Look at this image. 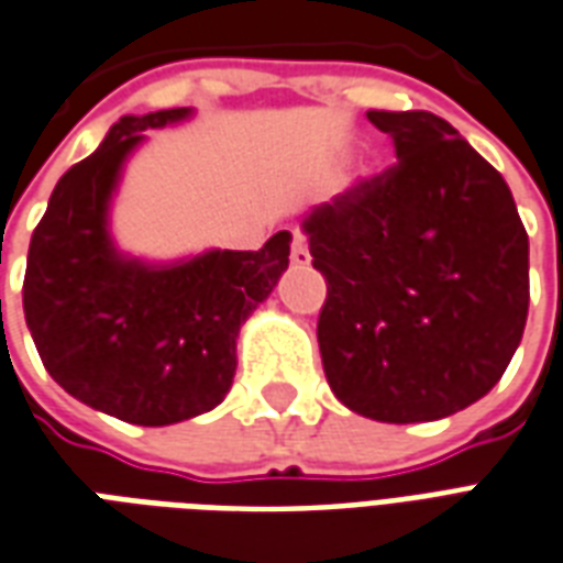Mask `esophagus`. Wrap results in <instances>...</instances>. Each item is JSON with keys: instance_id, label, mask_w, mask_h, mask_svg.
I'll use <instances>...</instances> for the list:
<instances>
[{"instance_id": "34e87169", "label": "esophagus", "mask_w": 563, "mask_h": 563, "mask_svg": "<svg viewBox=\"0 0 563 563\" xmlns=\"http://www.w3.org/2000/svg\"><path fill=\"white\" fill-rule=\"evenodd\" d=\"M292 262L295 265H310V247H307V235L301 229L292 232Z\"/></svg>"}]
</instances>
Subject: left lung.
I'll return each mask as SVG.
<instances>
[{"label":"left lung","instance_id":"obj_1","mask_svg":"<svg viewBox=\"0 0 563 563\" xmlns=\"http://www.w3.org/2000/svg\"><path fill=\"white\" fill-rule=\"evenodd\" d=\"M397 164L307 218L319 352L336 399L382 423L486 397L528 319V232L510 187L427 110H369Z\"/></svg>","mask_w":563,"mask_h":563}]
</instances>
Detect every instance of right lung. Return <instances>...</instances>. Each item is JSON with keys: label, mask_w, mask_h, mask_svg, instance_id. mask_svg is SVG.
Here are the masks:
<instances>
[{"label": "right lung", "mask_w": 563, "mask_h": 563, "mask_svg": "<svg viewBox=\"0 0 563 563\" xmlns=\"http://www.w3.org/2000/svg\"><path fill=\"white\" fill-rule=\"evenodd\" d=\"M187 110L124 115L59 178L32 232L23 313L47 373L70 397L112 418L166 427L211 411L235 376L241 322L289 265V232L262 250H214L173 268L119 260L107 199L148 128Z\"/></svg>", "instance_id": "right-lung-1"}]
</instances>
